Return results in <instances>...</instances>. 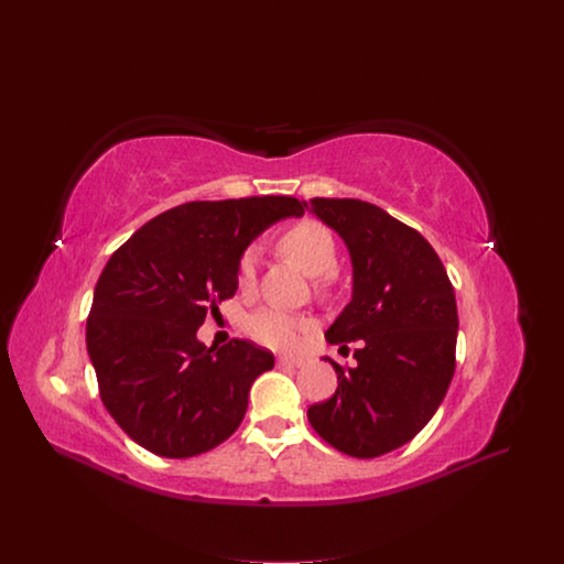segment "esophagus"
<instances>
[{
	"instance_id": "34e87169",
	"label": "esophagus",
	"mask_w": 564,
	"mask_h": 564,
	"mask_svg": "<svg viewBox=\"0 0 564 564\" xmlns=\"http://www.w3.org/2000/svg\"><path fill=\"white\" fill-rule=\"evenodd\" d=\"M276 366H279V368H301L303 361H299V359H288V357H279V359H276Z\"/></svg>"
}]
</instances>
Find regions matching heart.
<instances>
[{
  "label": "heart",
  "mask_w": 564,
  "mask_h": 564,
  "mask_svg": "<svg viewBox=\"0 0 564 564\" xmlns=\"http://www.w3.org/2000/svg\"><path fill=\"white\" fill-rule=\"evenodd\" d=\"M279 250L296 268L312 279L330 276L337 268V246L328 227L316 220H301L279 236ZM236 283L240 290H252L257 283V252L248 250L238 259ZM307 321L279 310L263 307L248 318V333L254 341L272 350H292L299 346Z\"/></svg>",
  "instance_id": "b5f03b06"
}]
</instances>
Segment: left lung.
Wrapping results in <instances>:
<instances>
[{
  "label": "left lung",
  "instance_id": "obj_1",
  "mask_svg": "<svg viewBox=\"0 0 564 564\" xmlns=\"http://www.w3.org/2000/svg\"><path fill=\"white\" fill-rule=\"evenodd\" d=\"M333 227L352 263V299L328 344L359 341L357 366L337 372V392L307 409L312 429L352 457L409 444L435 415L455 372L457 305L429 240L381 207L357 198L303 200Z\"/></svg>",
  "mask_w": 564,
  "mask_h": 564
}]
</instances>
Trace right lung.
I'll return each mask as SVG.
<instances>
[{
	"label": "right lung",
	"instance_id": "1",
	"mask_svg": "<svg viewBox=\"0 0 564 564\" xmlns=\"http://www.w3.org/2000/svg\"><path fill=\"white\" fill-rule=\"evenodd\" d=\"M290 196L194 200L144 223L105 265L87 318V350L102 404L160 457H194L225 442L274 355L246 339L207 348L196 333L234 296L236 265L281 218Z\"/></svg>",
	"mask_w": 564,
	"mask_h": 564
}]
</instances>
